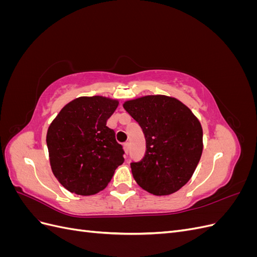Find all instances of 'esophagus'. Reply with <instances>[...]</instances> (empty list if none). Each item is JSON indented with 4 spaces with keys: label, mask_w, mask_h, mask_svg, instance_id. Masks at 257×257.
<instances>
[{
    "label": "esophagus",
    "mask_w": 257,
    "mask_h": 257,
    "mask_svg": "<svg viewBox=\"0 0 257 257\" xmlns=\"http://www.w3.org/2000/svg\"><path fill=\"white\" fill-rule=\"evenodd\" d=\"M123 147H124V150H125V153L127 154L130 152V143H124Z\"/></svg>",
    "instance_id": "34e87169"
}]
</instances>
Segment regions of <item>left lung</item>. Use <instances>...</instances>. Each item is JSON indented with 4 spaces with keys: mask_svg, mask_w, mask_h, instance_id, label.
Masks as SVG:
<instances>
[{
    "mask_svg": "<svg viewBox=\"0 0 257 257\" xmlns=\"http://www.w3.org/2000/svg\"><path fill=\"white\" fill-rule=\"evenodd\" d=\"M123 107L146 138L145 157L131 163L138 185L159 196L180 190L203 152V128L196 116L180 100L165 95L128 100Z\"/></svg>",
    "mask_w": 257,
    "mask_h": 257,
    "instance_id": "8db88e82",
    "label": "left lung"
}]
</instances>
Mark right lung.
<instances>
[{
    "label": "right lung",
    "instance_id": "right-lung-1",
    "mask_svg": "<svg viewBox=\"0 0 257 257\" xmlns=\"http://www.w3.org/2000/svg\"><path fill=\"white\" fill-rule=\"evenodd\" d=\"M118 100L103 96L78 97L52 121L47 147L53 175L69 192L93 195L110 182L124 162L123 147L106 125Z\"/></svg>",
    "mask_w": 257,
    "mask_h": 257
}]
</instances>
